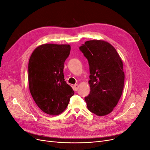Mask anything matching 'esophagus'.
I'll return each mask as SVG.
<instances>
[{
	"instance_id": "obj_1",
	"label": "esophagus",
	"mask_w": 150,
	"mask_h": 150,
	"mask_svg": "<svg viewBox=\"0 0 150 150\" xmlns=\"http://www.w3.org/2000/svg\"><path fill=\"white\" fill-rule=\"evenodd\" d=\"M78 88H79L78 84H74L73 86V89H74V91H78Z\"/></svg>"
}]
</instances>
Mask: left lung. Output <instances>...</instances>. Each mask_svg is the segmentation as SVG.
<instances>
[{"label": "left lung", "mask_w": 150, "mask_h": 150, "mask_svg": "<svg viewBox=\"0 0 150 150\" xmlns=\"http://www.w3.org/2000/svg\"><path fill=\"white\" fill-rule=\"evenodd\" d=\"M89 65L91 91L84 98L88 110L97 116L112 111L122 95V61L112 46L101 40H88L79 47Z\"/></svg>", "instance_id": "obj_1"}]
</instances>
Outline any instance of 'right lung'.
Here are the masks:
<instances>
[{
    "label": "right lung",
    "instance_id": "right-lung-1",
    "mask_svg": "<svg viewBox=\"0 0 150 150\" xmlns=\"http://www.w3.org/2000/svg\"><path fill=\"white\" fill-rule=\"evenodd\" d=\"M70 51L68 44H45L35 48L29 59L30 92L36 104L46 114H61L74 94L63 72Z\"/></svg>",
    "mask_w": 150,
    "mask_h": 150
}]
</instances>
